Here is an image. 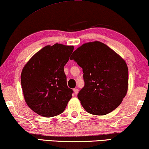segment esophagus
Returning <instances> with one entry per match:
<instances>
[{
    "mask_svg": "<svg viewBox=\"0 0 149 149\" xmlns=\"http://www.w3.org/2000/svg\"><path fill=\"white\" fill-rule=\"evenodd\" d=\"M74 93L75 95L77 94V93H78V90H77V88H74Z\"/></svg>",
    "mask_w": 149,
    "mask_h": 149,
    "instance_id": "esophagus-1",
    "label": "esophagus"
}]
</instances>
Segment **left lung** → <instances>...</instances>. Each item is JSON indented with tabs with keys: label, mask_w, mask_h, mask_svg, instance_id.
<instances>
[{
	"label": "left lung",
	"mask_w": 149,
	"mask_h": 149,
	"mask_svg": "<svg viewBox=\"0 0 149 149\" xmlns=\"http://www.w3.org/2000/svg\"><path fill=\"white\" fill-rule=\"evenodd\" d=\"M83 69L85 86L77 97L86 112L102 116L113 111L127 94L128 70L126 61L100 41L84 43L72 53Z\"/></svg>",
	"instance_id": "obj_1"
}]
</instances>
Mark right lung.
<instances>
[{"instance_id": "1", "label": "right lung", "mask_w": 149, "mask_h": 149, "mask_svg": "<svg viewBox=\"0 0 149 149\" xmlns=\"http://www.w3.org/2000/svg\"><path fill=\"white\" fill-rule=\"evenodd\" d=\"M73 45H46L32 56L21 72L24 98L33 112L43 117L61 114L72 97L67 86L64 66L74 51Z\"/></svg>"}]
</instances>
